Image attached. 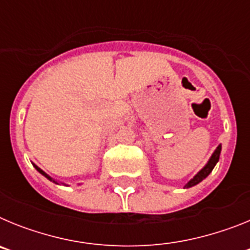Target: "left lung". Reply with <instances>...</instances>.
<instances>
[{
  "mask_svg": "<svg viewBox=\"0 0 250 250\" xmlns=\"http://www.w3.org/2000/svg\"><path fill=\"white\" fill-rule=\"evenodd\" d=\"M220 150H222V146H218L215 149V151L213 152V155H211V158L209 159V161H208V164L205 165L204 167H203L202 170H200L199 173L196 174L195 176H194L193 179H191L190 182L188 183L187 184V188H190L193 187V185H196V184H199L200 182H202L203 179L207 178L209 174L211 173V170L214 169V167H215V164L218 163V160H219V155H220Z\"/></svg>",
  "mask_w": 250,
  "mask_h": 250,
  "instance_id": "8db88e82",
  "label": "left lung"
}]
</instances>
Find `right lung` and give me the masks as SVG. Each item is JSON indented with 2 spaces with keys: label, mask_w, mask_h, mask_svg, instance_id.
Listing matches in <instances>:
<instances>
[{
  "label": "right lung",
  "mask_w": 250,
  "mask_h": 250,
  "mask_svg": "<svg viewBox=\"0 0 250 250\" xmlns=\"http://www.w3.org/2000/svg\"><path fill=\"white\" fill-rule=\"evenodd\" d=\"M35 167H36V169H37V170H39V173H41V174H42V175H43V176H46V178H47V179H50V180H52V179H51V178H50V176H48V175H47V174H46V173H45V171H42V170L40 169V167H36V165H35ZM54 182H55V180H54Z\"/></svg>",
  "instance_id": "obj_1"
}]
</instances>
